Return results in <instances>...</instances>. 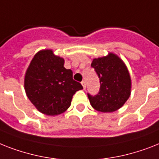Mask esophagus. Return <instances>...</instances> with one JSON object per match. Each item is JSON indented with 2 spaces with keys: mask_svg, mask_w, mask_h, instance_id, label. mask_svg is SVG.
Returning a JSON list of instances; mask_svg holds the SVG:
<instances>
[{
  "mask_svg": "<svg viewBox=\"0 0 159 159\" xmlns=\"http://www.w3.org/2000/svg\"><path fill=\"white\" fill-rule=\"evenodd\" d=\"M82 86H83V88L86 89V82H85V81H82Z\"/></svg>",
  "mask_w": 159,
  "mask_h": 159,
  "instance_id": "1",
  "label": "esophagus"
}]
</instances>
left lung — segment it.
Masks as SVG:
<instances>
[{
  "instance_id": "8db88e82",
  "label": "left lung",
  "mask_w": 159,
  "mask_h": 159,
  "mask_svg": "<svg viewBox=\"0 0 159 159\" xmlns=\"http://www.w3.org/2000/svg\"><path fill=\"white\" fill-rule=\"evenodd\" d=\"M91 67L100 77V88L97 95H89L91 106L102 113L119 109L131 95V80L122 59L113 53L93 59Z\"/></svg>"
}]
</instances>
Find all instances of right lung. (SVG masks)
Masks as SVG:
<instances>
[{
	"instance_id": "1",
	"label": "right lung",
	"mask_w": 159,
	"mask_h": 159,
	"mask_svg": "<svg viewBox=\"0 0 159 159\" xmlns=\"http://www.w3.org/2000/svg\"><path fill=\"white\" fill-rule=\"evenodd\" d=\"M64 59L52 50L34 55L24 77V90L32 104L46 115L61 114L71 105L76 91L83 89L73 79V72L64 67Z\"/></svg>"
}]
</instances>
